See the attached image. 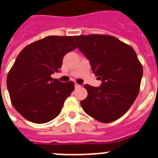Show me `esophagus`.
Instances as JSON below:
<instances>
[{"label":"esophagus","mask_w":158,"mask_h":158,"mask_svg":"<svg viewBox=\"0 0 158 158\" xmlns=\"http://www.w3.org/2000/svg\"><path fill=\"white\" fill-rule=\"evenodd\" d=\"M80 87H81V85H78L77 83H75V88H80Z\"/></svg>","instance_id":"34e87169"}]
</instances>
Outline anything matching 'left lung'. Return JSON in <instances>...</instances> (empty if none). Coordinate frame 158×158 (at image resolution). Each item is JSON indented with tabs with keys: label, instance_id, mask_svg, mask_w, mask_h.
Masks as SVG:
<instances>
[{
	"label": "left lung",
	"instance_id": "obj_1",
	"mask_svg": "<svg viewBox=\"0 0 158 158\" xmlns=\"http://www.w3.org/2000/svg\"><path fill=\"white\" fill-rule=\"evenodd\" d=\"M102 85H85L88 96L80 102L86 114L103 123L115 121L132 106L140 91L143 68L135 50L110 35L74 36Z\"/></svg>",
	"mask_w": 158,
	"mask_h": 158
}]
</instances>
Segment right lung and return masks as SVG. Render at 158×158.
I'll return each mask as SVG.
<instances>
[{"mask_svg":"<svg viewBox=\"0 0 158 158\" xmlns=\"http://www.w3.org/2000/svg\"><path fill=\"white\" fill-rule=\"evenodd\" d=\"M71 36H49L25 47L10 68L6 85L10 101L27 121L47 123L58 116L74 83L60 82L51 75L58 72L64 56L75 49Z\"/></svg>","mask_w":158,"mask_h":158,"instance_id":"add662e5","label":"right lung"}]
</instances>
